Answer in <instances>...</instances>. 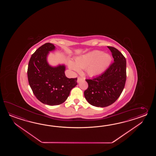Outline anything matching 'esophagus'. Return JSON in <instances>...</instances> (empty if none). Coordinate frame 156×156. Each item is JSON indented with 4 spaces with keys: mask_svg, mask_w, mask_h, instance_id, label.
Instances as JSON below:
<instances>
[{
    "mask_svg": "<svg viewBox=\"0 0 156 156\" xmlns=\"http://www.w3.org/2000/svg\"><path fill=\"white\" fill-rule=\"evenodd\" d=\"M83 80V79L82 77H77V83H79V82H80L81 81H82Z\"/></svg>",
    "mask_w": 156,
    "mask_h": 156,
    "instance_id": "34e87169",
    "label": "esophagus"
}]
</instances>
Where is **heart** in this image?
I'll list each match as a JSON object with an SVG mask.
<instances>
[{
	"instance_id": "obj_1",
	"label": "heart",
	"mask_w": 156,
	"mask_h": 156,
	"mask_svg": "<svg viewBox=\"0 0 156 156\" xmlns=\"http://www.w3.org/2000/svg\"><path fill=\"white\" fill-rule=\"evenodd\" d=\"M112 58L109 55L100 51H94L77 57L75 62L70 61V69L79 72L80 69H86L90 76H95L102 73L109 66Z\"/></svg>"
}]
</instances>
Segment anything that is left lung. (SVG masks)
Returning <instances> with one entry per match:
<instances>
[{"instance_id": "8db88e82", "label": "left lung", "mask_w": 156, "mask_h": 156, "mask_svg": "<svg viewBox=\"0 0 156 156\" xmlns=\"http://www.w3.org/2000/svg\"><path fill=\"white\" fill-rule=\"evenodd\" d=\"M114 62L102 74L92 79H86L87 89L84 91L87 101L93 106L105 107L119 98L126 79V59L115 47L108 46Z\"/></svg>"}]
</instances>
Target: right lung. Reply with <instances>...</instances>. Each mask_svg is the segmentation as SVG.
Instances as JSON below:
<instances>
[{"mask_svg": "<svg viewBox=\"0 0 156 156\" xmlns=\"http://www.w3.org/2000/svg\"><path fill=\"white\" fill-rule=\"evenodd\" d=\"M55 48L51 43L39 47L30 57L27 70L28 83L34 95L41 103L51 106L63 103L77 84V78L65 76V66L52 67L47 63V56Z\"/></svg>", "mask_w": 156, "mask_h": 156, "instance_id": "add662e5", "label": "right lung"}]
</instances>
